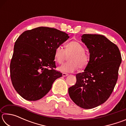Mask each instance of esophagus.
<instances>
[{
  "mask_svg": "<svg viewBox=\"0 0 126 126\" xmlns=\"http://www.w3.org/2000/svg\"><path fill=\"white\" fill-rule=\"evenodd\" d=\"M62 76H63V77H66V76H68V73H62Z\"/></svg>",
  "mask_w": 126,
  "mask_h": 126,
  "instance_id": "esophagus-1",
  "label": "esophagus"
}]
</instances>
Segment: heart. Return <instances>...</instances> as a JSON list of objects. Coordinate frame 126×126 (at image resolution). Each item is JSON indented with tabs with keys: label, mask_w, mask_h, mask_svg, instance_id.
Instances as JSON below:
<instances>
[{
	"label": "heart",
	"mask_w": 126,
	"mask_h": 126,
	"mask_svg": "<svg viewBox=\"0 0 126 126\" xmlns=\"http://www.w3.org/2000/svg\"><path fill=\"white\" fill-rule=\"evenodd\" d=\"M85 48L78 42L72 41L66 44L64 49L59 46L55 48L54 52L55 61L59 64H62L69 58L68 62L58 68L59 71L66 73H71L77 70L79 67L83 69L88 65L89 58L84 52Z\"/></svg>",
	"instance_id": "1"
}]
</instances>
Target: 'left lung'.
I'll return each instance as SVG.
<instances>
[{
  "mask_svg": "<svg viewBox=\"0 0 126 126\" xmlns=\"http://www.w3.org/2000/svg\"><path fill=\"white\" fill-rule=\"evenodd\" d=\"M81 40L88 49L89 61L84 72L76 74V83L68 88V93L77 105L91 109L111 94L122 57L118 47L103 35L85 34Z\"/></svg>",
  "mask_w": 126,
  "mask_h": 126,
  "instance_id": "8db88e82",
  "label": "left lung"
}]
</instances>
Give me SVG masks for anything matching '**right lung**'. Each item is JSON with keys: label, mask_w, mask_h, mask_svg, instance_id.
Returning <instances> with one entry per match:
<instances>
[{"label": "right lung", "mask_w": 126, "mask_h": 126, "mask_svg": "<svg viewBox=\"0 0 126 126\" xmlns=\"http://www.w3.org/2000/svg\"><path fill=\"white\" fill-rule=\"evenodd\" d=\"M69 38L65 32L40 27L25 31L15 43L10 72L14 89L23 98L41 99L62 76L56 71L55 49Z\"/></svg>", "instance_id": "right-lung-1"}]
</instances>
